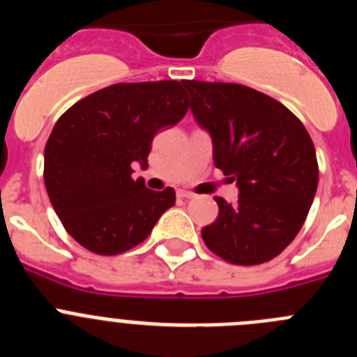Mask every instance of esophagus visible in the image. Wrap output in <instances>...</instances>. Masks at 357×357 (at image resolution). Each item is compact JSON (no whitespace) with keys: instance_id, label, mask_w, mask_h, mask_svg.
Segmentation results:
<instances>
[{"instance_id":"obj_1","label":"esophagus","mask_w":357,"mask_h":357,"mask_svg":"<svg viewBox=\"0 0 357 357\" xmlns=\"http://www.w3.org/2000/svg\"><path fill=\"white\" fill-rule=\"evenodd\" d=\"M176 197H178V198H185V200H189V198H193L195 195L191 193V191H184V189H178V191H176Z\"/></svg>"}]
</instances>
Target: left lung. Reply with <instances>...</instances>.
<instances>
[{
	"instance_id": "8db88e82",
	"label": "left lung",
	"mask_w": 357,
	"mask_h": 357,
	"mask_svg": "<svg viewBox=\"0 0 357 357\" xmlns=\"http://www.w3.org/2000/svg\"><path fill=\"white\" fill-rule=\"evenodd\" d=\"M198 125L213 137L214 166L239 188L238 204L216 197L202 229L211 252L241 266L273 259L295 239L318 185L314 144L302 121L268 94L241 84L184 80Z\"/></svg>"
}]
</instances>
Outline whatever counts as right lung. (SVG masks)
I'll return each instance as SVG.
<instances>
[{
	"label": "right lung",
	"instance_id": "obj_1",
	"mask_svg": "<svg viewBox=\"0 0 357 357\" xmlns=\"http://www.w3.org/2000/svg\"><path fill=\"white\" fill-rule=\"evenodd\" d=\"M189 109L184 80L114 84L82 98L55 123L44 148V184L62 225L98 255L148 238L175 189H146L132 164L148 166L151 141Z\"/></svg>",
	"mask_w": 357,
	"mask_h": 357
}]
</instances>
